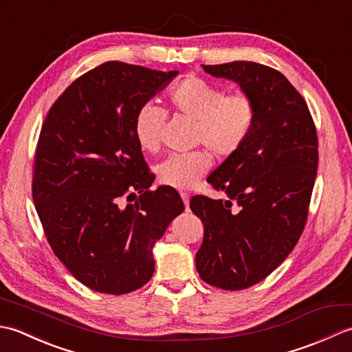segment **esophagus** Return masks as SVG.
<instances>
[{
    "mask_svg": "<svg viewBox=\"0 0 352 352\" xmlns=\"http://www.w3.org/2000/svg\"><path fill=\"white\" fill-rule=\"evenodd\" d=\"M180 195H182V199H183V203H184V206H186V208L189 207V199H190V195L188 192H180Z\"/></svg>",
    "mask_w": 352,
    "mask_h": 352,
    "instance_id": "esophagus-1",
    "label": "esophagus"
}]
</instances>
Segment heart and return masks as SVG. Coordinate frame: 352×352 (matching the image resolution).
<instances>
[{
	"label": "heart",
	"instance_id": "b5f03b06",
	"mask_svg": "<svg viewBox=\"0 0 352 352\" xmlns=\"http://www.w3.org/2000/svg\"><path fill=\"white\" fill-rule=\"evenodd\" d=\"M168 100L177 113L195 122V144L206 145L221 159L241 151L256 129L258 118L256 100L241 91L227 94L222 86L206 78L186 77L170 89ZM163 122L164 111L153 102H146L138 110L133 131L144 151H159ZM212 155L206 149L172 154L157 166V177L162 184L188 189L212 168Z\"/></svg>",
	"mask_w": 352,
	"mask_h": 352
}]
</instances>
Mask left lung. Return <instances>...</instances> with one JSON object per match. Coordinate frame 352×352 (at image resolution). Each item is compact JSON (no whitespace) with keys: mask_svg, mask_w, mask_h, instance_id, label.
<instances>
[{"mask_svg":"<svg viewBox=\"0 0 352 352\" xmlns=\"http://www.w3.org/2000/svg\"><path fill=\"white\" fill-rule=\"evenodd\" d=\"M203 68L237 81L258 107L248 142L207 178L228 199H190L204 223L199 276L242 290L265 280L300 241L318 172V133L302 95L276 69L243 60Z\"/></svg>","mask_w":352,"mask_h":352,"instance_id":"left-lung-1","label":"left lung"}]
</instances>
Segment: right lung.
Returning <instances> with one entry per match:
<instances>
[{
	"label": "right lung",
	"instance_id": "obj_1",
	"mask_svg": "<svg viewBox=\"0 0 352 352\" xmlns=\"http://www.w3.org/2000/svg\"><path fill=\"white\" fill-rule=\"evenodd\" d=\"M178 71L106 62L65 89L42 124L32 193L57 258L86 287L124 295L154 274L153 246L184 204L154 174L133 122Z\"/></svg>",
	"mask_w": 352,
	"mask_h": 352
}]
</instances>
